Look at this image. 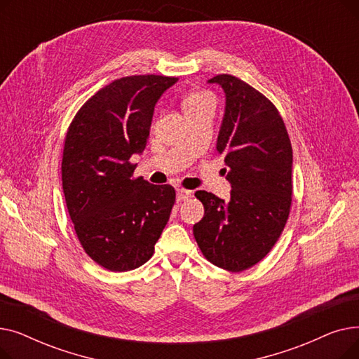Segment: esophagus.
<instances>
[{"instance_id":"1","label":"esophagus","mask_w":359,"mask_h":359,"mask_svg":"<svg viewBox=\"0 0 359 359\" xmlns=\"http://www.w3.org/2000/svg\"><path fill=\"white\" fill-rule=\"evenodd\" d=\"M191 195H192L191 191L177 189V196H176V199H177V202H182V201H184V199H187V198H191Z\"/></svg>"}]
</instances>
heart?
Segmentation results:
<instances>
[{"label":"heart","mask_w":359,"mask_h":359,"mask_svg":"<svg viewBox=\"0 0 359 359\" xmlns=\"http://www.w3.org/2000/svg\"><path fill=\"white\" fill-rule=\"evenodd\" d=\"M203 102H212L210 94H206V93H192V94H189V96L184 99L183 107L184 109L194 107V106H198V104H201Z\"/></svg>","instance_id":"1"}]
</instances>
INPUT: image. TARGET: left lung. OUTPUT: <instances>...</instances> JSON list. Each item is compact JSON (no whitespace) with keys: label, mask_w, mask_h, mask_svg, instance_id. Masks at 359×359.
<instances>
[{"label":"left lung","mask_w":359,"mask_h":359,"mask_svg":"<svg viewBox=\"0 0 359 359\" xmlns=\"http://www.w3.org/2000/svg\"><path fill=\"white\" fill-rule=\"evenodd\" d=\"M225 93L217 140L231 184L230 201L198 191L203 218L194 225L202 255L215 266L241 272L265 257L284 231L292 195V147L275 104L256 88L219 74L208 80Z\"/></svg>","instance_id":"left-lung-1"}]
</instances>
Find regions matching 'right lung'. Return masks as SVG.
<instances>
[{"mask_svg": "<svg viewBox=\"0 0 359 359\" xmlns=\"http://www.w3.org/2000/svg\"><path fill=\"white\" fill-rule=\"evenodd\" d=\"M177 81L130 75L91 96L72 119L64 145L62 189L84 252L107 271L137 269L154 253L176 201L175 187L134 177L154 106Z\"/></svg>", "mask_w": 359, "mask_h": 359, "instance_id": "1", "label": "right lung"}]
</instances>
